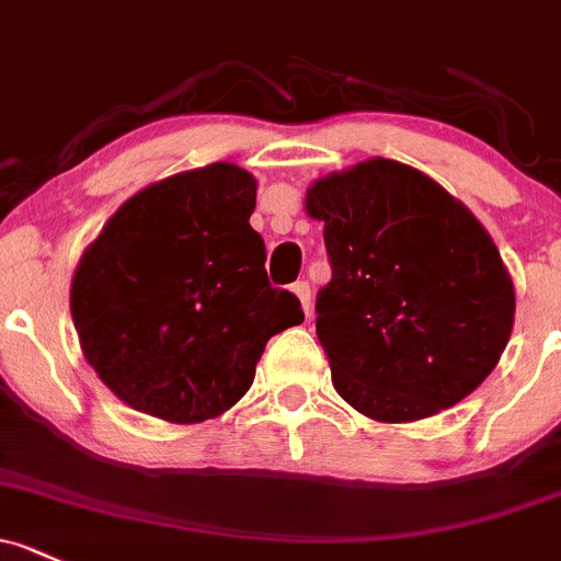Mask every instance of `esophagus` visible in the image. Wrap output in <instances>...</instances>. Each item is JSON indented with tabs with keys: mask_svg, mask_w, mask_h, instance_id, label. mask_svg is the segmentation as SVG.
Returning a JSON list of instances; mask_svg holds the SVG:
<instances>
[{
	"mask_svg": "<svg viewBox=\"0 0 561 561\" xmlns=\"http://www.w3.org/2000/svg\"><path fill=\"white\" fill-rule=\"evenodd\" d=\"M293 293H296V296L300 298V306H304V311L306 314H311V287H309V282H296V285H293Z\"/></svg>",
	"mask_w": 561,
	"mask_h": 561,
	"instance_id": "esophagus-1",
	"label": "esophagus"
}]
</instances>
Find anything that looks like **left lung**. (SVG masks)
Here are the masks:
<instances>
[{"instance_id":"obj_1","label":"left lung","mask_w":561,"mask_h":561,"mask_svg":"<svg viewBox=\"0 0 561 561\" xmlns=\"http://www.w3.org/2000/svg\"><path fill=\"white\" fill-rule=\"evenodd\" d=\"M333 276L317 339L359 414L414 422L468 398L514 328V285L481 222L438 182L374 158L306 193Z\"/></svg>"}]
</instances>
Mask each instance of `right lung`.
I'll list each match as a JSON object with an SVG mask.
<instances>
[{
	"mask_svg": "<svg viewBox=\"0 0 561 561\" xmlns=\"http://www.w3.org/2000/svg\"><path fill=\"white\" fill-rule=\"evenodd\" d=\"M255 180L233 163L169 176L128 198L72 279L82 355L123 403L169 422L231 409L271 335L300 325L271 287L250 226Z\"/></svg>",
	"mask_w": 561,
	"mask_h": 561,
	"instance_id": "right-lung-1",
	"label": "right lung"
}]
</instances>
